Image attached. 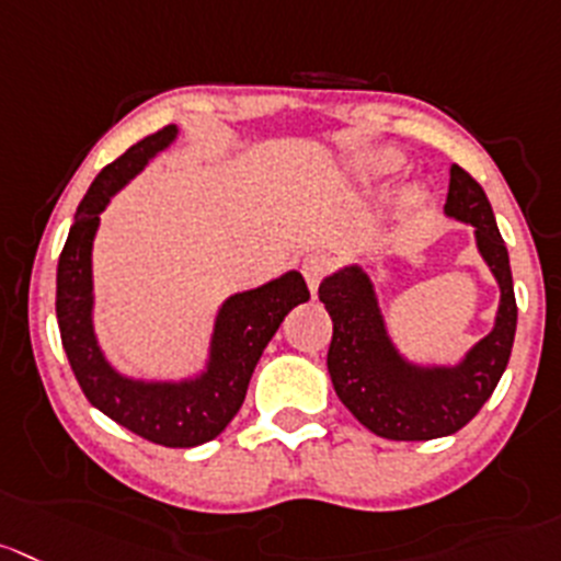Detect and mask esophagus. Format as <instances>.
Wrapping results in <instances>:
<instances>
[{"instance_id":"obj_1","label":"esophagus","mask_w":561,"mask_h":561,"mask_svg":"<svg viewBox=\"0 0 561 561\" xmlns=\"http://www.w3.org/2000/svg\"><path fill=\"white\" fill-rule=\"evenodd\" d=\"M330 261L324 255H306L302 259V275H306V284L311 289V295H317L319 284H322V277L328 275Z\"/></svg>"}]
</instances>
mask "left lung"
<instances>
[{"instance_id": "left-lung-1", "label": "left lung", "mask_w": 561, "mask_h": 561, "mask_svg": "<svg viewBox=\"0 0 561 561\" xmlns=\"http://www.w3.org/2000/svg\"><path fill=\"white\" fill-rule=\"evenodd\" d=\"M446 215L471 222L479 253L501 289L495 328L468 352L460 366L426 369L408 364L388 339L375 286L360 266H346L324 277L319 286V300L333 319L328 371L335 393L366 430L388 440L455 435L482 410L510 364L517 328L510 253L488 195L460 164H451Z\"/></svg>"}]
</instances>
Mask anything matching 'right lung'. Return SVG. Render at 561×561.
Instances as JSON below:
<instances>
[{"label": "right lung", "instance_id": "obj_1", "mask_svg": "<svg viewBox=\"0 0 561 561\" xmlns=\"http://www.w3.org/2000/svg\"><path fill=\"white\" fill-rule=\"evenodd\" d=\"M175 140V126L153 131L106 164L79 204L57 264V324L62 350L88 402L135 435L168 449L215 440L248 393L261 352L286 313L311 297L300 272H286L253 291L226 300L211 335L209 369L186 382H140L121 377L104 360L93 333V270L90 250L99 215L131 175Z\"/></svg>", "mask_w": 561, "mask_h": 561}]
</instances>
